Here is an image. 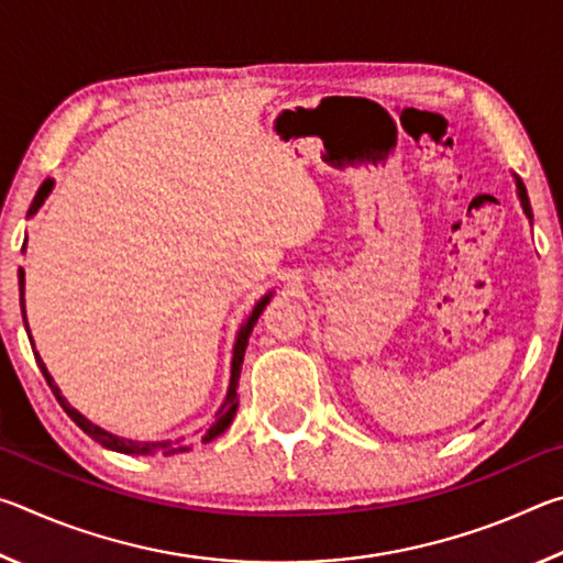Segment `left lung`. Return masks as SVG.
Here are the masks:
<instances>
[{"instance_id":"obj_1","label":"left lung","mask_w":563,"mask_h":563,"mask_svg":"<svg viewBox=\"0 0 563 563\" xmlns=\"http://www.w3.org/2000/svg\"><path fill=\"white\" fill-rule=\"evenodd\" d=\"M517 188H519V198H521V206H523V213L531 218V206H529V196H527V188H523L521 180L517 178Z\"/></svg>"}]
</instances>
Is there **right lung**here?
<instances>
[{"mask_svg":"<svg viewBox=\"0 0 563 563\" xmlns=\"http://www.w3.org/2000/svg\"><path fill=\"white\" fill-rule=\"evenodd\" d=\"M49 190H52V180H44L42 188L36 190L32 206H30V216L36 213V208H40V206L44 203V198L49 196ZM24 243H26V241H24ZM22 251H24V247H22ZM268 300H271V295H265V298H263L258 305H255L251 316H247V320L243 322L241 332H238V340H235V347H233V365H231V387H228L225 402H223L221 409H218L216 424L211 427V430L206 432L203 442L216 440V437L221 434V432H225L228 427H231V422H233L235 409H238V377H241V365H243V355H245V347H247V338H251L253 325H255V322H258L261 312L265 310V305H268ZM19 302H22V312H24V271H22V268H19ZM24 325H26V316H24ZM30 340H32V338H30ZM34 355H36V352H34ZM36 362H40L46 385L52 387V393H54L56 399H59V405L64 407V412L69 415V417L74 419V422L79 424L81 430L91 437L93 442H99V444H103V446H109V450L121 452V454H164V456H170V454H178V452H188V450H190V446L180 444V442H131V440H123V437H117V434H111V432H103L101 427L91 424L87 417L76 412V409H74L69 402H66V399H64L62 393H59V387L54 385L52 375L46 373V367H44V362H42L40 355H36Z\"/></svg>","mask_w":563,"mask_h":563,"instance_id":"right-lung-1","label":"right lung"}]
</instances>
